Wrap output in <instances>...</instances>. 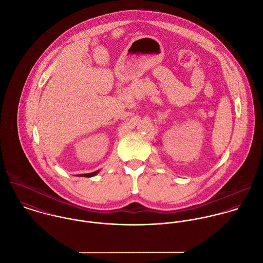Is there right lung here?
I'll return each mask as SVG.
<instances>
[{
	"instance_id": "add662e5",
	"label": "right lung",
	"mask_w": 263,
	"mask_h": 263,
	"mask_svg": "<svg viewBox=\"0 0 263 263\" xmlns=\"http://www.w3.org/2000/svg\"><path fill=\"white\" fill-rule=\"evenodd\" d=\"M99 172V170L95 171V172H92V173H88V174H80L78 176H82V177H92V176H95L97 173Z\"/></svg>"
}]
</instances>
